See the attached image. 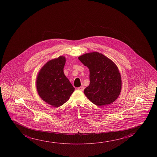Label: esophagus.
Masks as SVG:
<instances>
[{
	"label": "esophagus",
	"instance_id": "obj_1",
	"mask_svg": "<svg viewBox=\"0 0 157 157\" xmlns=\"http://www.w3.org/2000/svg\"><path fill=\"white\" fill-rule=\"evenodd\" d=\"M84 89H85V87H84V86H81V87H79L78 88V90H82V91H83L84 90Z\"/></svg>",
	"mask_w": 157,
	"mask_h": 157
}]
</instances>
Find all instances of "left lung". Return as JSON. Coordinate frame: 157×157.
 <instances>
[{
  "instance_id": "obj_1",
  "label": "left lung",
  "mask_w": 157,
  "mask_h": 157,
  "mask_svg": "<svg viewBox=\"0 0 157 157\" xmlns=\"http://www.w3.org/2000/svg\"><path fill=\"white\" fill-rule=\"evenodd\" d=\"M78 59L90 70V83L84 91L87 98L98 106L115 101L122 88L121 77L116 65L98 52L84 54Z\"/></svg>"
}]
</instances>
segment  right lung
Masks as SVG:
<instances>
[{
  "mask_svg": "<svg viewBox=\"0 0 157 157\" xmlns=\"http://www.w3.org/2000/svg\"><path fill=\"white\" fill-rule=\"evenodd\" d=\"M65 62L66 58L62 56L48 61L37 77L36 88L39 96L55 107H58L68 101L75 90L63 72Z\"/></svg>",
  "mask_w": 157,
  "mask_h": 157,
  "instance_id": "right-lung-1",
  "label": "right lung"
}]
</instances>
